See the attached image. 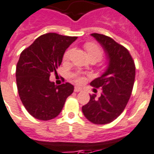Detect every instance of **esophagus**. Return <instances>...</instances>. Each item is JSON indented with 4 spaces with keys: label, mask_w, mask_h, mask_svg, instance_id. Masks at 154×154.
Segmentation results:
<instances>
[{
    "label": "esophagus",
    "mask_w": 154,
    "mask_h": 154,
    "mask_svg": "<svg viewBox=\"0 0 154 154\" xmlns=\"http://www.w3.org/2000/svg\"><path fill=\"white\" fill-rule=\"evenodd\" d=\"M74 90H75V92H77V93H78V92H81L82 88H79V87H75V89H74Z\"/></svg>",
    "instance_id": "esophagus-1"
}]
</instances>
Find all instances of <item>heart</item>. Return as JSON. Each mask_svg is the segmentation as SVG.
Returning a JSON list of instances; mask_svg holds the SVG:
<instances>
[{
    "instance_id": "obj_1",
    "label": "heart",
    "mask_w": 154,
    "mask_h": 154,
    "mask_svg": "<svg viewBox=\"0 0 154 154\" xmlns=\"http://www.w3.org/2000/svg\"><path fill=\"white\" fill-rule=\"evenodd\" d=\"M85 50L87 51V54H88V55H89V54L97 55V57H99V59H100L101 57H102V55H103V51H102V49H101L97 44L93 43V42H89V43H87V44L85 45ZM71 51H72V50H71V49H69V50H67V51L65 52L63 57L64 60H66L69 59V56H70V54H71ZM73 77L75 79V81L76 83H78V84H81V83L84 82V77H82V76L74 75Z\"/></svg>"
}]
</instances>
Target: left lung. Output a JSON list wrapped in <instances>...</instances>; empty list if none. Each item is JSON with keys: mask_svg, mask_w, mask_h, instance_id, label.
<instances>
[{"mask_svg": "<svg viewBox=\"0 0 154 154\" xmlns=\"http://www.w3.org/2000/svg\"><path fill=\"white\" fill-rule=\"evenodd\" d=\"M105 51L108 65L103 75L90 85L102 88L98 98L90 95V100L82 106L86 118L94 124L104 125L113 122L121 115L130 99L134 86L135 66L127 49L107 36L92 33Z\"/></svg>", "mask_w": 154, "mask_h": 154, "instance_id": "left-lung-1", "label": "left lung"}]
</instances>
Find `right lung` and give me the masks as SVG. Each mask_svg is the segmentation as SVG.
Listing matches in <instances>:
<instances>
[{
  "mask_svg": "<svg viewBox=\"0 0 154 154\" xmlns=\"http://www.w3.org/2000/svg\"><path fill=\"white\" fill-rule=\"evenodd\" d=\"M77 37L49 32L40 36L20 54L16 83L20 100L30 115L41 121L57 117L74 92L69 83L56 85L49 80L57 73L64 53Z\"/></svg>",
  "mask_w": 154,
  "mask_h": 154,
  "instance_id": "add662e5",
  "label": "right lung"
}]
</instances>
